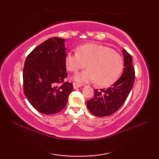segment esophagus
Instances as JSON below:
<instances>
[{
	"label": "esophagus",
	"instance_id": "esophagus-1",
	"mask_svg": "<svg viewBox=\"0 0 159 159\" xmlns=\"http://www.w3.org/2000/svg\"><path fill=\"white\" fill-rule=\"evenodd\" d=\"M81 84L79 83H76V82H74L73 83V87H74V89H77V88H79V87H81Z\"/></svg>",
	"mask_w": 159,
	"mask_h": 159
}]
</instances>
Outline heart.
Here are the masks:
<instances>
[{"instance_id": "heart-1", "label": "heart", "mask_w": 159, "mask_h": 159, "mask_svg": "<svg viewBox=\"0 0 159 159\" xmlns=\"http://www.w3.org/2000/svg\"><path fill=\"white\" fill-rule=\"evenodd\" d=\"M67 68L76 72L87 67L88 69L76 73L74 79L78 82H95L98 85H112L119 78L124 67V61L119 53L109 47L87 43L77 48V52L66 56Z\"/></svg>"}]
</instances>
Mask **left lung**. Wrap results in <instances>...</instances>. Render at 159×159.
Instances as JSON below:
<instances>
[{
    "label": "left lung",
    "mask_w": 159,
    "mask_h": 159,
    "mask_svg": "<svg viewBox=\"0 0 159 159\" xmlns=\"http://www.w3.org/2000/svg\"><path fill=\"white\" fill-rule=\"evenodd\" d=\"M124 59L123 73L117 81L107 89H96L94 97L87 101V109L93 115L104 117L112 115L123 105L133 88L134 69L132 57L123 49Z\"/></svg>",
    "instance_id": "8db88e82"
}]
</instances>
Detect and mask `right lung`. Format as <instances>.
I'll return each mask as SVG.
<instances>
[{"label": "right lung", "instance_id": "add662e5", "mask_svg": "<svg viewBox=\"0 0 159 159\" xmlns=\"http://www.w3.org/2000/svg\"><path fill=\"white\" fill-rule=\"evenodd\" d=\"M65 39L50 38L37 46L26 57L23 70L24 93L39 112L52 115L66 106L72 83L65 82Z\"/></svg>", "mask_w": 159, "mask_h": 159}]
</instances>
